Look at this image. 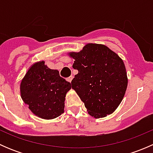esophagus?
Listing matches in <instances>:
<instances>
[{
    "instance_id": "34e87169",
    "label": "esophagus",
    "mask_w": 153,
    "mask_h": 153,
    "mask_svg": "<svg viewBox=\"0 0 153 153\" xmlns=\"http://www.w3.org/2000/svg\"><path fill=\"white\" fill-rule=\"evenodd\" d=\"M72 78H73V77H72V76H70V77H69V78H67V81H68V82L71 83V81H72Z\"/></svg>"
}]
</instances>
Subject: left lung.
Listing matches in <instances>:
<instances>
[{"label": "left lung", "instance_id": "1", "mask_svg": "<svg viewBox=\"0 0 153 153\" xmlns=\"http://www.w3.org/2000/svg\"><path fill=\"white\" fill-rule=\"evenodd\" d=\"M73 68L78 71L71 84L88 113L95 118L113 113L124 98L128 84L126 67L118 54L104 44H86L70 52Z\"/></svg>", "mask_w": 153, "mask_h": 153}]
</instances>
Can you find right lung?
<instances>
[{
    "label": "right lung",
    "mask_w": 153,
    "mask_h": 153,
    "mask_svg": "<svg viewBox=\"0 0 153 153\" xmlns=\"http://www.w3.org/2000/svg\"><path fill=\"white\" fill-rule=\"evenodd\" d=\"M71 87L59 71L49 69L45 61H40L27 69L20 84V92L34 115L51 120L64 113L66 95Z\"/></svg>",
    "instance_id": "obj_1"
}]
</instances>
